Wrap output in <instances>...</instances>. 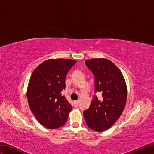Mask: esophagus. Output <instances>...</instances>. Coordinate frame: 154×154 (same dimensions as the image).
<instances>
[{
  "label": "esophagus",
  "mask_w": 154,
  "mask_h": 154,
  "mask_svg": "<svg viewBox=\"0 0 154 154\" xmlns=\"http://www.w3.org/2000/svg\"><path fill=\"white\" fill-rule=\"evenodd\" d=\"M74 104H75V106L77 107V106H78V105H79V102H78L77 100H76V101H74Z\"/></svg>",
  "instance_id": "1"
}]
</instances>
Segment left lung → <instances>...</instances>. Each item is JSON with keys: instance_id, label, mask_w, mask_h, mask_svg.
I'll return each instance as SVG.
<instances>
[{"instance_id": "8db88e82", "label": "left lung", "mask_w": 154, "mask_h": 154, "mask_svg": "<svg viewBox=\"0 0 154 154\" xmlns=\"http://www.w3.org/2000/svg\"><path fill=\"white\" fill-rule=\"evenodd\" d=\"M85 63L94 75L95 93H102L103 98L94 97L90 107L84 111V119L91 129L105 131L116 122L125 107L126 81L120 70L108 59H91Z\"/></svg>"}]
</instances>
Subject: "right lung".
Wrapping results in <instances>:
<instances>
[{
	"label": "right lung",
	"mask_w": 154,
	"mask_h": 154,
	"mask_svg": "<svg viewBox=\"0 0 154 154\" xmlns=\"http://www.w3.org/2000/svg\"><path fill=\"white\" fill-rule=\"evenodd\" d=\"M69 59H50L32 73L27 89L29 106L37 120L49 129L66 123L72 106L61 95L69 70L76 63Z\"/></svg>",
	"instance_id": "right-lung-1"
}]
</instances>
